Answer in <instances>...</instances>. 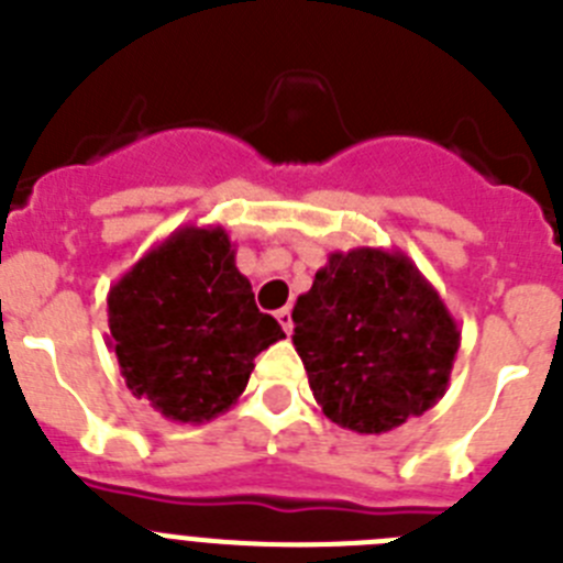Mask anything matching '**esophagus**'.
Masks as SVG:
<instances>
[{"label": "esophagus", "mask_w": 563, "mask_h": 563, "mask_svg": "<svg viewBox=\"0 0 563 563\" xmlns=\"http://www.w3.org/2000/svg\"><path fill=\"white\" fill-rule=\"evenodd\" d=\"M276 321H278V324H282V330H285L287 335H290V332H292V312H290V307H282V310L276 312Z\"/></svg>", "instance_id": "34e87169"}]
</instances>
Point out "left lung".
Instances as JSON below:
<instances>
[{
	"label": "left lung",
	"instance_id": "left-lung-1",
	"mask_svg": "<svg viewBox=\"0 0 563 563\" xmlns=\"http://www.w3.org/2000/svg\"><path fill=\"white\" fill-rule=\"evenodd\" d=\"M292 321L312 397L341 429L386 434L449 389L460 327L406 253H330Z\"/></svg>",
	"mask_w": 563,
	"mask_h": 563
}]
</instances>
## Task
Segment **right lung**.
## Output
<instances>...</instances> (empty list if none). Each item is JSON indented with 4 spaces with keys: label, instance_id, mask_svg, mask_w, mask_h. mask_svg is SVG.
Returning a JSON list of instances; mask_svg holds the SVG:
<instances>
[{
    "label": "right lung",
    "instance_id": "right-lung-1",
    "mask_svg": "<svg viewBox=\"0 0 563 563\" xmlns=\"http://www.w3.org/2000/svg\"><path fill=\"white\" fill-rule=\"evenodd\" d=\"M109 346L134 397L174 422H208L245 391L253 357L285 332L258 312L222 225H183L107 298Z\"/></svg>",
    "mask_w": 563,
    "mask_h": 563
}]
</instances>
